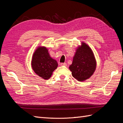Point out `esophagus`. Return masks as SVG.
<instances>
[{
    "instance_id": "esophagus-1",
    "label": "esophagus",
    "mask_w": 123,
    "mask_h": 123,
    "mask_svg": "<svg viewBox=\"0 0 123 123\" xmlns=\"http://www.w3.org/2000/svg\"><path fill=\"white\" fill-rule=\"evenodd\" d=\"M61 66H67V64L66 62H64V63H61L60 64Z\"/></svg>"
}]
</instances>
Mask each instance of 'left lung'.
I'll use <instances>...</instances> for the list:
<instances>
[{
  "label": "left lung",
  "instance_id": "8db88e82",
  "mask_svg": "<svg viewBox=\"0 0 123 123\" xmlns=\"http://www.w3.org/2000/svg\"><path fill=\"white\" fill-rule=\"evenodd\" d=\"M96 66V61L91 48L82 43L77 49L72 64L69 67L73 77L80 81L87 80L93 74Z\"/></svg>",
  "mask_w": 123,
  "mask_h": 123
}]
</instances>
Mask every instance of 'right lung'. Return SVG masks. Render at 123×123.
<instances>
[{
    "mask_svg": "<svg viewBox=\"0 0 123 123\" xmlns=\"http://www.w3.org/2000/svg\"><path fill=\"white\" fill-rule=\"evenodd\" d=\"M31 64L35 73L44 80L50 79L58 66L57 62L50 57L48 50L44 47H38L36 50Z\"/></svg>",
    "mask_w": 123,
    "mask_h": 123,
    "instance_id": "add662e5",
    "label": "right lung"
}]
</instances>
